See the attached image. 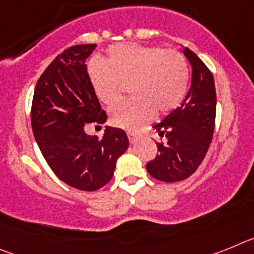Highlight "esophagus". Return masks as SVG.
Returning <instances> with one entry per match:
<instances>
[{
    "label": "esophagus",
    "mask_w": 254,
    "mask_h": 254,
    "mask_svg": "<svg viewBox=\"0 0 254 254\" xmlns=\"http://www.w3.org/2000/svg\"><path fill=\"white\" fill-rule=\"evenodd\" d=\"M127 136H128L129 142H131V143L136 142V140H137V133H136V132L128 131V132H127Z\"/></svg>",
    "instance_id": "1"
}]
</instances>
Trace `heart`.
<instances>
[{
  "mask_svg": "<svg viewBox=\"0 0 254 254\" xmlns=\"http://www.w3.org/2000/svg\"><path fill=\"white\" fill-rule=\"evenodd\" d=\"M87 75L95 95L107 107L122 99V85H131L134 98L111 112L112 123L129 131L150 122L156 111L167 114L178 108L190 84L187 61L178 51L137 43L109 47L104 62L89 64Z\"/></svg>",
  "mask_w": 254,
  "mask_h": 254,
  "instance_id": "b5f03b06",
  "label": "heart"
}]
</instances>
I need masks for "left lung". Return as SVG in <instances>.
Masks as SVG:
<instances>
[{
    "instance_id": "left-lung-1",
    "label": "left lung",
    "mask_w": 254,
    "mask_h": 254,
    "mask_svg": "<svg viewBox=\"0 0 254 254\" xmlns=\"http://www.w3.org/2000/svg\"><path fill=\"white\" fill-rule=\"evenodd\" d=\"M192 67V81L185 100L160 123L154 125L167 143H158L156 158L146 164L151 177L161 182H178L192 176L210 147L216 116L214 76L196 53L183 48Z\"/></svg>"
}]
</instances>
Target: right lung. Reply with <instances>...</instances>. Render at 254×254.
Returning a JSON list of instances; mask_svg holds the SVG:
<instances>
[{"label": "right lung", "instance_id": "add662e5", "mask_svg": "<svg viewBox=\"0 0 254 254\" xmlns=\"http://www.w3.org/2000/svg\"><path fill=\"white\" fill-rule=\"evenodd\" d=\"M95 47L80 44L58 55L38 80L31 104V128L51 169L66 185L87 192L111 181L129 145L121 128L107 126L103 138L84 129L107 121L85 64Z\"/></svg>", "mask_w": 254, "mask_h": 254}]
</instances>
